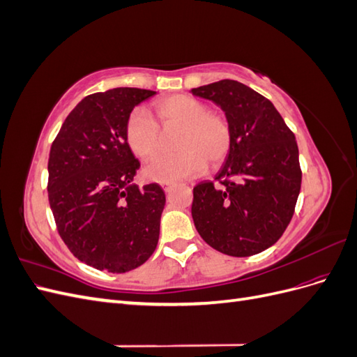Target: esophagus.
I'll list each match as a JSON object with an SVG mask.
<instances>
[{"mask_svg":"<svg viewBox=\"0 0 357 357\" xmlns=\"http://www.w3.org/2000/svg\"><path fill=\"white\" fill-rule=\"evenodd\" d=\"M162 188L165 189V192H169V189L172 188V183H164V185H162Z\"/></svg>","mask_w":357,"mask_h":357,"instance_id":"esophagus-1","label":"esophagus"}]
</instances>
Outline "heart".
<instances>
[{"instance_id": "obj_1", "label": "heart", "mask_w": 357, "mask_h": 357, "mask_svg": "<svg viewBox=\"0 0 357 357\" xmlns=\"http://www.w3.org/2000/svg\"><path fill=\"white\" fill-rule=\"evenodd\" d=\"M153 113L164 131L178 129L172 156H162L144 168L146 178L156 183H174L202 174L211 165H219L228 156L232 132L226 117L208 112V105L195 96L171 95L153 104ZM125 139L132 153L143 159H153L160 147V129L147 112L137 109L128 116Z\"/></svg>"}]
</instances>
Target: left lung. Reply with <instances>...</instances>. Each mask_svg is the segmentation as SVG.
Segmentation results:
<instances>
[{
	"instance_id": "1",
	"label": "left lung",
	"mask_w": 357,
	"mask_h": 357,
	"mask_svg": "<svg viewBox=\"0 0 357 357\" xmlns=\"http://www.w3.org/2000/svg\"><path fill=\"white\" fill-rule=\"evenodd\" d=\"M223 110L232 132L213 181L193 188L192 218L215 250L245 257L278 241L295 211L302 172L295 135L274 104L248 86L220 80L190 91Z\"/></svg>"
}]
</instances>
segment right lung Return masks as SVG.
I'll use <instances>...</instances> for the list:
<instances>
[{"label":"right lung","instance_id":"1","mask_svg":"<svg viewBox=\"0 0 357 357\" xmlns=\"http://www.w3.org/2000/svg\"><path fill=\"white\" fill-rule=\"evenodd\" d=\"M155 91L116 88L83 98L62 123L49 155V202L70 252L100 271L128 273L152 256L165 193L139 189L125 139L134 107Z\"/></svg>","mask_w":357,"mask_h":357}]
</instances>
